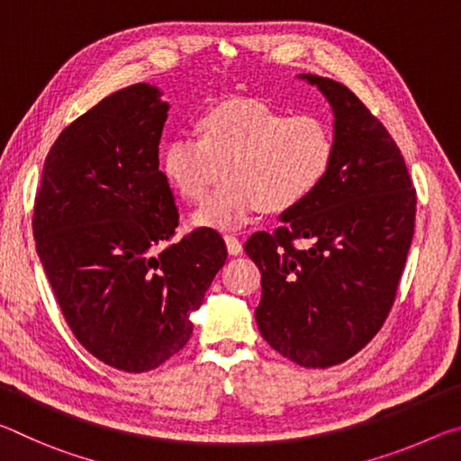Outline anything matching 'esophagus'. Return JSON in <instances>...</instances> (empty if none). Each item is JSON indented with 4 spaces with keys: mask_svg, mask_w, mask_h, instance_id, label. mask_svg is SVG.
Masks as SVG:
<instances>
[{
    "mask_svg": "<svg viewBox=\"0 0 461 461\" xmlns=\"http://www.w3.org/2000/svg\"><path fill=\"white\" fill-rule=\"evenodd\" d=\"M225 240V246H228V254L230 256H240L241 249H244V246H241V241L236 238V236H223Z\"/></svg>",
    "mask_w": 461,
    "mask_h": 461,
    "instance_id": "34e87169",
    "label": "esophagus"
}]
</instances>
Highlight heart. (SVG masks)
Masks as SVG:
<instances>
[{
	"instance_id": "obj_1",
	"label": "heart",
	"mask_w": 461,
	"mask_h": 461,
	"mask_svg": "<svg viewBox=\"0 0 461 461\" xmlns=\"http://www.w3.org/2000/svg\"><path fill=\"white\" fill-rule=\"evenodd\" d=\"M199 136L178 134L160 150V173L185 201H199L217 176L223 183L191 221L228 231L264 209L293 212L321 189L335 162V136L311 113H288L262 99H225L207 109Z\"/></svg>"
}]
</instances>
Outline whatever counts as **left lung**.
Wrapping results in <instances>:
<instances>
[{"instance_id":"1","label":"left lung","mask_w":461,"mask_h":461,"mask_svg":"<svg viewBox=\"0 0 461 461\" xmlns=\"http://www.w3.org/2000/svg\"><path fill=\"white\" fill-rule=\"evenodd\" d=\"M333 112L335 162L313 197L258 231L246 254L262 270L256 323L278 354L330 368L360 352L384 323L415 231L417 197L386 128L346 85L299 75ZM305 239L309 249H296Z\"/></svg>"}]
</instances>
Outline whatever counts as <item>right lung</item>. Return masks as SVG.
<instances>
[{
	"label": "right lung",
	"instance_id": "1",
	"mask_svg": "<svg viewBox=\"0 0 461 461\" xmlns=\"http://www.w3.org/2000/svg\"><path fill=\"white\" fill-rule=\"evenodd\" d=\"M168 109L148 83L101 99L52 144L34 205L36 252L75 338L134 374L186 346L191 315L228 258L207 228L162 246L178 225L158 170Z\"/></svg>",
	"mask_w": 461,
	"mask_h": 461
}]
</instances>
